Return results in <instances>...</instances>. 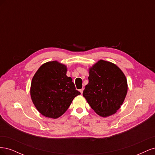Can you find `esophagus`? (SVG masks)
Wrapping results in <instances>:
<instances>
[{
	"label": "esophagus",
	"mask_w": 155,
	"mask_h": 155,
	"mask_svg": "<svg viewBox=\"0 0 155 155\" xmlns=\"http://www.w3.org/2000/svg\"><path fill=\"white\" fill-rule=\"evenodd\" d=\"M79 92H81V94H83V88L80 89V90H79Z\"/></svg>",
	"instance_id": "obj_1"
}]
</instances>
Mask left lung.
Here are the masks:
<instances>
[{"label":"left lung","mask_w":155,"mask_h":155,"mask_svg":"<svg viewBox=\"0 0 155 155\" xmlns=\"http://www.w3.org/2000/svg\"><path fill=\"white\" fill-rule=\"evenodd\" d=\"M88 83L83 96L96 113L102 117L114 114L127 92V82L116 64L100 60L89 68Z\"/></svg>","instance_id":"1"}]
</instances>
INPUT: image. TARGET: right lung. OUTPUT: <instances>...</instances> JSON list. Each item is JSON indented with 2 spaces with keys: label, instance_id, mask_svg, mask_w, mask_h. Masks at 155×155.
Here are the masks:
<instances>
[{
  "label": "right lung",
  "instance_id": "add662e5",
  "mask_svg": "<svg viewBox=\"0 0 155 155\" xmlns=\"http://www.w3.org/2000/svg\"><path fill=\"white\" fill-rule=\"evenodd\" d=\"M67 67L54 61L41 65L32 78L30 95L41 114L51 118L63 115L74 98L80 94L72 79L67 76Z\"/></svg>",
  "mask_w": 155,
  "mask_h": 155
}]
</instances>
